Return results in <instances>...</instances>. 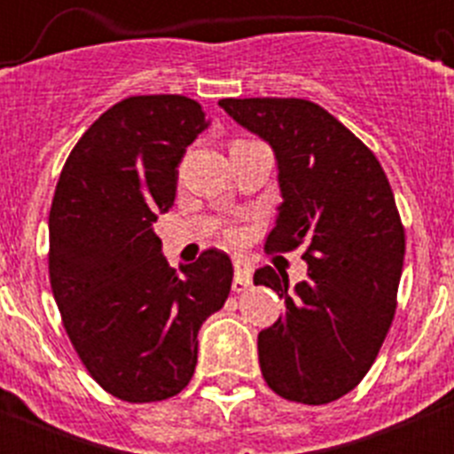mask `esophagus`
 Returning <instances> with one entry per match:
<instances>
[{
    "label": "esophagus",
    "mask_w": 454,
    "mask_h": 454,
    "mask_svg": "<svg viewBox=\"0 0 454 454\" xmlns=\"http://www.w3.org/2000/svg\"><path fill=\"white\" fill-rule=\"evenodd\" d=\"M232 265H235V278H232V290L244 292L253 286V265L244 259V256H232Z\"/></svg>",
    "instance_id": "1"
}]
</instances>
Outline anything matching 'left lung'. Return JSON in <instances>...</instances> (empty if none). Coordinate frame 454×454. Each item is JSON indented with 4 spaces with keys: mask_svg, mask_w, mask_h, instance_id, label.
<instances>
[{
    "mask_svg": "<svg viewBox=\"0 0 454 454\" xmlns=\"http://www.w3.org/2000/svg\"><path fill=\"white\" fill-rule=\"evenodd\" d=\"M219 107L272 146L278 167L270 253L305 246L308 281L290 287L270 265L254 286L286 299L259 333V364L277 395L327 404L358 387L395 316L404 228L371 149L320 105L303 98H222Z\"/></svg>",
    "mask_w": 454,
    "mask_h": 454,
    "instance_id": "left-lung-1",
    "label": "left lung"
}]
</instances>
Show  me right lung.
Returning <instances> with one entry per match:
<instances>
[{
	"mask_svg": "<svg viewBox=\"0 0 454 454\" xmlns=\"http://www.w3.org/2000/svg\"><path fill=\"white\" fill-rule=\"evenodd\" d=\"M206 127L186 96L121 100L81 136L54 191V301L81 363L118 400L177 395L198 364L201 323L231 294L228 254L206 250L177 272L153 232L176 200L186 146Z\"/></svg>",
	"mask_w": 454,
	"mask_h": 454,
	"instance_id": "1",
	"label": "right lung"
}]
</instances>
